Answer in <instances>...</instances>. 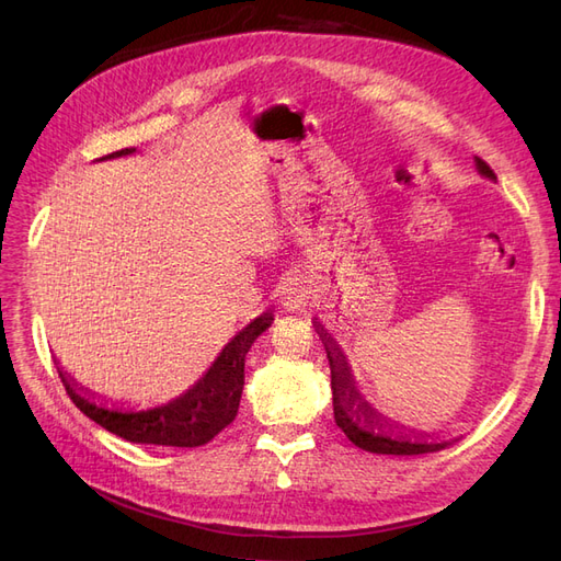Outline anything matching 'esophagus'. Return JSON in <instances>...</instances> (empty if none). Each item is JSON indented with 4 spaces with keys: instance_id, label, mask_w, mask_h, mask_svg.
<instances>
[{
    "instance_id": "esophagus-1",
    "label": "esophagus",
    "mask_w": 561,
    "mask_h": 561,
    "mask_svg": "<svg viewBox=\"0 0 561 561\" xmlns=\"http://www.w3.org/2000/svg\"><path fill=\"white\" fill-rule=\"evenodd\" d=\"M278 301L285 311H295L304 304V290L297 283H287V285H283Z\"/></svg>"
}]
</instances>
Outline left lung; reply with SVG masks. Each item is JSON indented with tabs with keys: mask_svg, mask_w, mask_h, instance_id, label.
<instances>
[{
	"mask_svg": "<svg viewBox=\"0 0 561 561\" xmlns=\"http://www.w3.org/2000/svg\"><path fill=\"white\" fill-rule=\"evenodd\" d=\"M474 165L478 171L489 178L496 180L494 171L482 161L480 157H474ZM318 334L322 336V344H325L328 351V360H330V375H332V404H334V421L336 426L344 431V435L351 439L355 447H360L371 454H396V456H414V454H431L445 449L451 443H431V439L416 437L412 439L407 433L393 431V423H388L379 412H375V407H369L358 390H355V381L351 375V367L346 363V355L342 353L328 332L318 325Z\"/></svg>",
	"mask_w": 561,
	"mask_h": 561,
	"instance_id": "1",
	"label": "left lung"
}]
</instances>
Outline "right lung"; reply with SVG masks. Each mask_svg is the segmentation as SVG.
Returning a JSON list of instances; mask_svg holds the SVG:
<instances>
[{"mask_svg": "<svg viewBox=\"0 0 561 561\" xmlns=\"http://www.w3.org/2000/svg\"><path fill=\"white\" fill-rule=\"evenodd\" d=\"M135 147L112 151V154L98 159H116L133 154ZM274 316L262 313L254 318L248 328L236 334L231 342L217 355L213 367L203 375L186 393L165 402L154 410L126 412L110 410L103 402L95 404L91 396L83 393L67 379L65 371L58 367L67 396L98 426L128 439L135 445H161V447H201L225 431L239 414V402L245 383V355L250 346L268 325Z\"/></svg>", "mask_w": 561, "mask_h": 561, "instance_id": "right-lung-1", "label": "right lung"}]
</instances>
